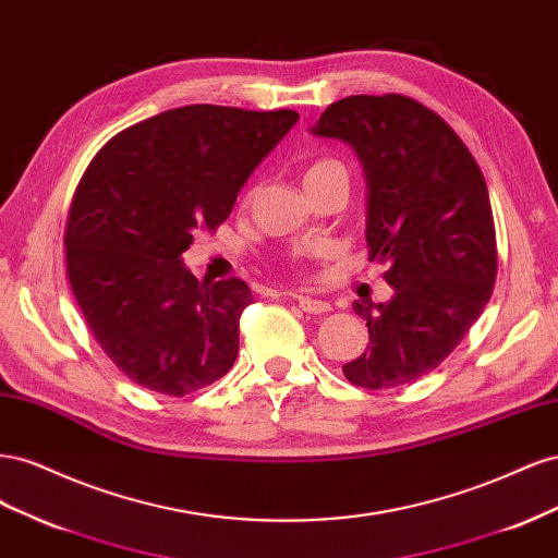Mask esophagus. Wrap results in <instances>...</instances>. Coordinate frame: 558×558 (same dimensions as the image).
<instances>
[{"mask_svg": "<svg viewBox=\"0 0 558 558\" xmlns=\"http://www.w3.org/2000/svg\"><path fill=\"white\" fill-rule=\"evenodd\" d=\"M293 298L298 300V307L302 312H307V314H326V312H330V305H328V302H324V300H316V298H310V295H293Z\"/></svg>", "mask_w": 558, "mask_h": 558, "instance_id": "obj_1", "label": "esophagus"}]
</instances>
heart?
I'll return each instance as SVG.
<instances>
[{"label": "heart", "instance_id": "obj_1", "mask_svg": "<svg viewBox=\"0 0 558 558\" xmlns=\"http://www.w3.org/2000/svg\"><path fill=\"white\" fill-rule=\"evenodd\" d=\"M332 172H347V170H344V165H342L340 160L320 158V160H316V162H312V165L307 167L305 183H307V181H314V179H320V177H326V174H332Z\"/></svg>", "mask_w": 558, "mask_h": 558}]
</instances>
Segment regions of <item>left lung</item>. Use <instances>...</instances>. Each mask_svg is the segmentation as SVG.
Segmentation results:
<instances>
[{"label":"left lung","instance_id":"1","mask_svg":"<svg viewBox=\"0 0 558 558\" xmlns=\"http://www.w3.org/2000/svg\"><path fill=\"white\" fill-rule=\"evenodd\" d=\"M349 142L367 179V258L386 265V302L356 300L363 356L344 377L379 391L416 381L461 344L494 293L498 248L486 181L442 116L398 93L351 95L312 128Z\"/></svg>","mask_w":558,"mask_h":558}]
</instances>
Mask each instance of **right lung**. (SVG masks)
Segmentation results:
<instances>
[{
	"label": "right lung",
	"instance_id": "add662e5",
	"mask_svg": "<svg viewBox=\"0 0 558 558\" xmlns=\"http://www.w3.org/2000/svg\"><path fill=\"white\" fill-rule=\"evenodd\" d=\"M298 111L191 105L118 132L83 172L64 228L66 279L121 373L189 396L232 367L253 302L232 277L199 281L181 253L214 232Z\"/></svg>",
	"mask_w": 558,
	"mask_h": 558
}]
</instances>
